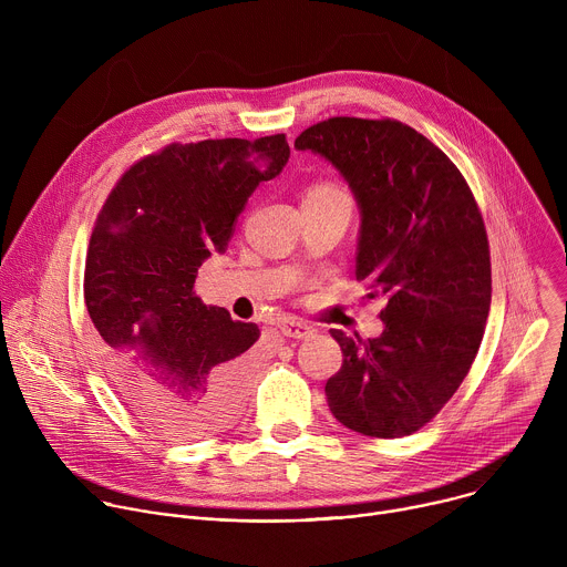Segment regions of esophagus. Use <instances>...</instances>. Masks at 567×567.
Listing matches in <instances>:
<instances>
[{"label":"esophagus","mask_w":567,"mask_h":567,"mask_svg":"<svg viewBox=\"0 0 567 567\" xmlns=\"http://www.w3.org/2000/svg\"><path fill=\"white\" fill-rule=\"evenodd\" d=\"M280 332L289 339H309L313 334V328H309L307 322L300 320H287L280 326Z\"/></svg>","instance_id":"obj_1"}]
</instances>
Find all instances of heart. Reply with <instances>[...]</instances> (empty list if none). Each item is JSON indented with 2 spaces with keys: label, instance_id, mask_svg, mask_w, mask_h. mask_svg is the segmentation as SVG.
I'll list each match as a JSON object with an SVG mask.
<instances>
[{
  "label": "heart",
  "instance_id": "b5f03b06",
  "mask_svg": "<svg viewBox=\"0 0 567 567\" xmlns=\"http://www.w3.org/2000/svg\"><path fill=\"white\" fill-rule=\"evenodd\" d=\"M313 190H320V193H322V190H339V188H337V186H330V184H320V186L311 188V193H313Z\"/></svg>",
  "mask_w": 567,
  "mask_h": 567
}]
</instances>
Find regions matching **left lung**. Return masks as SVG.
Wrapping results in <instances>:
<instances>
[{"instance_id":"left-lung-1","label":"left lung","mask_w":567,"mask_h":567,"mask_svg":"<svg viewBox=\"0 0 567 567\" xmlns=\"http://www.w3.org/2000/svg\"><path fill=\"white\" fill-rule=\"evenodd\" d=\"M293 145L348 182L361 215L357 280L385 300L377 339L332 330L343 365L326 383L330 411L361 435H411L460 388L487 326L492 262L477 204L453 161L399 121L337 116Z\"/></svg>"}]
</instances>
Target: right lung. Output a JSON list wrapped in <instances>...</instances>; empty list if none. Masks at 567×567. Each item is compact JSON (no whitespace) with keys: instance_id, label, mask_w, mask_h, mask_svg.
Instances as JSON below:
<instances>
[{"instance_id":"1","label":"right lung","mask_w":567,"mask_h":567,"mask_svg":"<svg viewBox=\"0 0 567 567\" xmlns=\"http://www.w3.org/2000/svg\"><path fill=\"white\" fill-rule=\"evenodd\" d=\"M287 161L285 134L173 143L134 164L96 219L85 302L99 359L123 406L158 435L199 440L237 417L260 330L206 307L193 287Z\"/></svg>"}]
</instances>
